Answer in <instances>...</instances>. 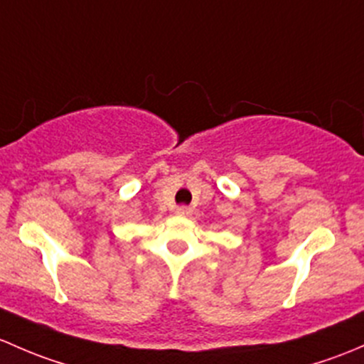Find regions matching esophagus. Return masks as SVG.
<instances>
[{"label":"esophagus","instance_id":"obj_1","mask_svg":"<svg viewBox=\"0 0 364 364\" xmlns=\"http://www.w3.org/2000/svg\"><path fill=\"white\" fill-rule=\"evenodd\" d=\"M177 213L182 217H189L191 213H193V210H191L189 207H186V205H182V207L177 208Z\"/></svg>","mask_w":364,"mask_h":364}]
</instances>
